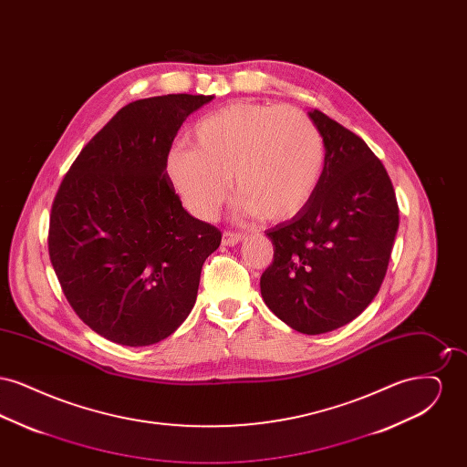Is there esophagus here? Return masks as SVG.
<instances>
[{
    "mask_svg": "<svg viewBox=\"0 0 467 467\" xmlns=\"http://www.w3.org/2000/svg\"><path fill=\"white\" fill-rule=\"evenodd\" d=\"M244 238V234H242V233L225 231L223 234V246H233V244H240Z\"/></svg>",
    "mask_w": 467,
    "mask_h": 467,
    "instance_id": "1",
    "label": "esophagus"
}]
</instances>
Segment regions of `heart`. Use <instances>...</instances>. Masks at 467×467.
<instances>
[{
    "label": "heart",
    "instance_id": "obj_1",
    "mask_svg": "<svg viewBox=\"0 0 467 467\" xmlns=\"http://www.w3.org/2000/svg\"><path fill=\"white\" fill-rule=\"evenodd\" d=\"M194 149L171 147L166 175L185 208L217 217L233 182L244 215L284 223L313 200L326 168V141L305 111L233 101L202 115L191 131Z\"/></svg>",
    "mask_w": 467,
    "mask_h": 467
}]
</instances>
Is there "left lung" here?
Listing matches in <instances>:
<instances>
[{
    "label": "left lung",
    "instance_id": "left-lung-1",
    "mask_svg": "<svg viewBox=\"0 0 467 467\" xmlns=\"http://www.w3.org/2000/svg\"><path fill=\"white\" fill-rule=\"evenodd\" d=\"M326 141V168L310 204L267 229L273 263L261 294L303 334L334 331L375 299L400 227V208L381 161L362 138L320 110L308 111Z\"/></svg>",
    "mask_w": 467,
    "mask_h": 467
}]
</instances>
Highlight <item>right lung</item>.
Listing matches in <instances>:
<instances>
[{
  "instance_id": "1",
  "label": "right lung",
  "mask_w": 467,
  "mask_h": 467,
  "mask_svg": "<svg viewBox=\"0 0 467 467\" xmlns=\"http://www.w3.org/2000/svg\"><path fill=\"white\" fill-rule=\"evenodd\" d=\"M213 96L138 99L71 164L50 213L48 255L75 313L94 333L147 347L194 308L201 267L223 234L189 215L166 175L183 120Z\"/></svg>"
}]
</instances>
